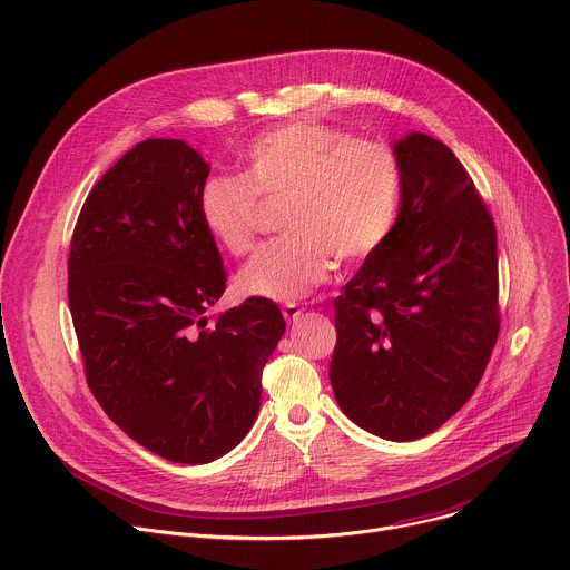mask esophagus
Returning <instances> with one entry per match:
<instances>
[{
  "label": "esophagus",
  "mask_w": 570,
  "mask_h": 570,
  "mask_svg": "<svg viewBox=\"0 0 570 570\" xmlns=\"http://www.w3.org/2000/svg\"><path fill=\"white\" fill-rule=\"evenodd\" d=\"M282 313H284V317H286L288 322H295V320H299L302 308H299L297 304H286V306L282 308Z\"/></svg>",
  "instance_id": "esophagus-1"
}]
</instances>
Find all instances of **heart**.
Returning a JSON list of instances; mask_svg holds the SVG:
<instances>
[{"label":"heart","instance_id":"1","mask_svg":"<svg viewBox=\"0 0 570 570\" xmlns=\"http://www.w3.org/2000/svg\"><path fill=\"white\" fill-rule=\"evenodd\" d=\"M246 174L212 176L198 196L207 234L240 257L253 250L262 202L286 203L282 229L236 275L246 297L295 302L327 279L334 257L356 264L390 236L401 203V161L383 141H365L317 121H293L253 139Z\"/></svg>","mask_w":570,"mask_h":570}]
</instances>
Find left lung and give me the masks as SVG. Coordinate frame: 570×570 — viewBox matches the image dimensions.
I'll return each instance as SVG.
<instances>
[{
  "instance_id": "obj_1",
  "label": "left lung",
  "mask_w": 570,
  "mask_h": 570,
  "mask_svg": "<svg viewBox=\"0 0 570 570\" xmlns=\"http://www.w3.org/2000/svg\"><path fill=\"white\" fill-rule=\"evenodd\" d=\"M401 203L383 246L334 299L341 411L392 442L438 431L473 394L499 336L497 227L449 146L394 141Z\"/></svg>"
}]
</instances>
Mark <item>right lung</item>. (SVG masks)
<instances>
[{
	"mask_svg": "<svg viewBox=\"0 0 570 570\" xmlns=\"http://www.w3.org/2000/svg\"><path fill=\"white\" fill-rule=\"evenodd\" d=\"M207 176L183 139L137 144L92 187L67 264L92 394L130 440L180 464L212 462L246 438L286 330L262 297L209 324L225 271L198 214Z\"/></svg>",
	"mask_w": 570,
	"mask_h": 570,
	"instance_id": "1",
	"label": "right lung"
}]
</instances>
